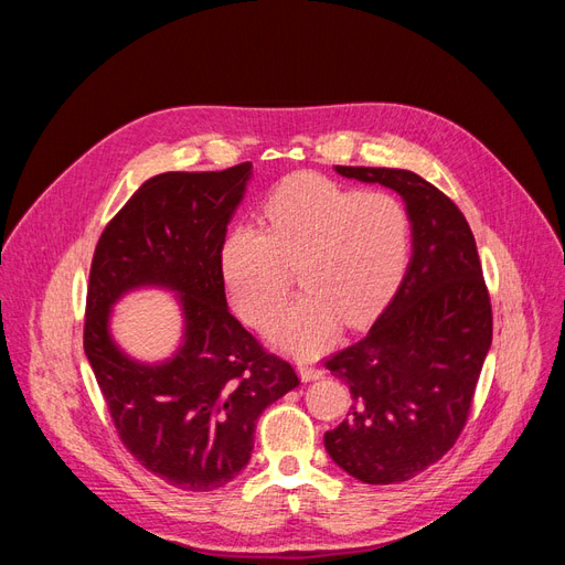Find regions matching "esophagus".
Returning a JSON list of instances; mask_svg holds the SVG:
<instances>
[{"mask_svg": "<svg viewBox=\"0 0 565 565\" xmlns=\"http://www.w3.org/2000/svg\"><path fill=\"white\" fill-rule=\"evenodd\" d=\"M299 374H301L303 382H316V380L322 377L324 370H322V367H316V365H309V363H301V365H299Z\"/></svg>", "mask_w": 565, "mask_h": 565, "instance_id": "esophagus-1", "label": "esophagus"}]
</instances>
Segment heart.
Instances as JSON below:
<instances>
[{
	"label": "heart",
	"mask_w": 565,
	"mask_h": 565,
	"mask_svg": "<svg viewBox=\"0 0 565 565\" xmlns=\"http://www.w3.org/2000/svg\"><path fill=\"white\" fill-rule=\"evenodd\" d=\"M264 228L235 226L221 245V276L249 324L270 322L297 266L299 299L270 324L285 351L313 355L334 339L339 320L377 316L401 285L413 218L388 191H355L320 174L280 181L262 207Z\"/></svg>",
	"instance_id": "heart-1"
}]
</instances>
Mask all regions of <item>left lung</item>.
<instances>
[{
    "label": "left lung",
    "mask_w": 565,
    "mask_h": 565,
    "mask_svg": "<svg viewBox=\"0 0 565 565\" xmlns=\"http://www.w3.org/2000/svg\"><path fill=\"white\" fill-rule=\"evenodd\" d=\"M337 172L403 195L413 259L370 332L324 361L353 398L349 417L324 434V450L358 481L403 483L465 431L492 341L490 295L473 233L446 193L407 169Z\"/></svg>",
    "instance_id": "1"
}]
</instances>
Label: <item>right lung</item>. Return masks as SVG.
<instances>
[{
  "label": "right lung",
  "instance_id": "add662e5",
  "mask_svg": "<svg viewBox=\"0 0 565 565\" xmlns=\"http://www.w3.org/2000/svg\"><path fill=\"white\" fill-rule=\"evenodd\" d=\"M252 162L148 179L94 249L84 353L122 446L179 490L224 488L252 457L256 419L299 384L226 306L221 245ZM143 284L177 288L184 347L162 366L134 364L107 334L109 306Z\"/></svg>",
  "mask_w": 565,
  "mask_h": 565
}]
</instances>
